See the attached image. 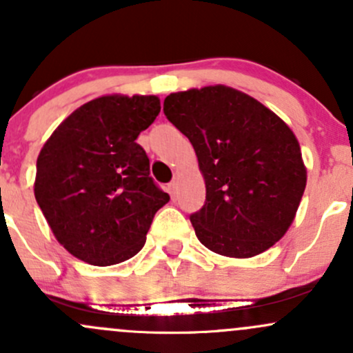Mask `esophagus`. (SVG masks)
I'll return each mask as SVG.
<instances>
[{"mask_svg":"<svg viewBox=\"0 0 353 353\" xmlns=\"http://www.w3.org/2000/svg\"><path fill=\"white\" fill-rule=\"evenodd\" d=\"M167 191H169V194L172 196V198H176V194H177V183H176V181H174V183H170L169 186H167Z\"/></svg>","mask_w":353,"mask_h":353,"instance_id":"34e87169","label":"esophagus"}]
</instances>
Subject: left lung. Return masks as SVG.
<instances>
[{
  "instance_id": "8db88e82",
  "label": "left lung",
  "mask_w": 353,
  "mask_h": 353,
  "mask_svg": "<svg viewBox=\"0 0 353 353\" xmlns=\"http://www.w3.org/2000/svg\"><path fill=\"white\" fill-rule=\"evenodd\" d=\"M164 113L192 143L205 177L206 203L191 214L199 242L235 259L279 242L306 188L292 130L261 101L223 84L172 92Z\"/></svg>"
}]
</instances>
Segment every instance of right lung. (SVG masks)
I'll return each instance as SVG.
<instances>
[{
    "label": "right lung",
    "mask_w": 353,
    "mask_h": 353,
    "mask_svg": "<svg viewBox=\"0 0 353 353\" xmlns=\"http://www.w3.org/2000/svg\"><path fill=\"white\" fill-rule=\"evenodd\" d=\"M161 111L157 96L108 94L69 114L37 159L33 191L57 242L91 265L128 261L169 201L135 142Z\"/></svg>",
    "instance_id": "obj_1"
}]
</instances>
